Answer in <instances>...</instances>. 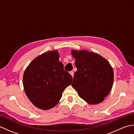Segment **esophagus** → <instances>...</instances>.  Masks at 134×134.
<instances>
[{"mask_svg":"<svg viewBox=\"0 0 134 134\" xmlns=\"http://www.w3.org/2000/svg\"><path fill=\"white\" fill-rule=\"evenodd\" d=\"M70 74H71V75L72 76V78H74V72L73 71H70Z\"/></svg>","mask_w":134,"mask_h":134,"instance_id":"obj_1","label":"esophagus"}]
</instances>
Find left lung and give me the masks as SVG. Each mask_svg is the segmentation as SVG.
Listing matches in <instances>:
<instances>
[{"label": "left lung", "instance_id": "1", "mask_svg": "<svg viewBox=\"0 0 134 134\" xmlns=\"http://www.w3.org/2000/svg\"><path fill=\"white\" fill-rule=\"evenodd\" d=\"M77 71L72 86L87 103L96 105L109 94L113 83V71L107 60L86 50H72Z\"/></svg>", "mask_w": 134, "mask_h": 134}]
</instances>
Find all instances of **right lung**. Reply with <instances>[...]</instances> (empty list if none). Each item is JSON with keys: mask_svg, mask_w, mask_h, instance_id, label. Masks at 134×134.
<instances>
[{"mask_svg": "<svg viewBox=\"0 0 134 134\" xmlns=\"http://www.w3.org/2000/svg\"><path fill=\"white\" fill-rule=\"evenodd\" d=\"M72 81V76L65 71L63 64L59 62L56 50L45 52L33 59L23 76L27 97L35 107L42 110L55 107Z\"/></svg>", "mask_w": 134, "mask_h": 134, "instance_id": "right-lung-1", "label": "right lung"}]
</instances>
